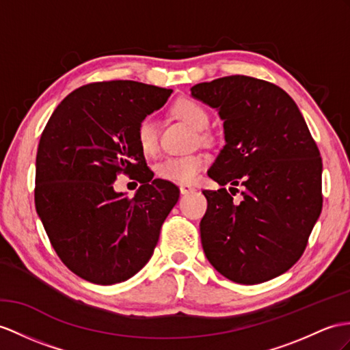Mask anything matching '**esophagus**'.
Returning <instances> with one entry per match:
<instances>
[{
	"instance_id": "34e87169",
	"label": "esophagus",
	"mask_w": 350,
	"mask_h": 350,
	"mask_svg": "<svg viewBox=\"0 0 350 350\" xmlns=\"http://www.w3.org/2000/svg\"><path fill=\"white\" fill-rule=\"evenodd\" d=\"M196 189L193 185H190V184H181L180 185V191H181V194H189V193H191V191H194Z\"/></svg>"
}]
</instances>
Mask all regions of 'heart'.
<instances>
[{
	"label": "heart",
	"mask_w": 350,
	"mask_h": 350,
	"mask_svg": "<svg viewBox=\"0 0 350 350\" xmlns=\"http://www.w3.org/2000/svg\"><path fill=\"white\" fill-rule=\"evenodd\" d=\"M172 113L176 118L185 122L196 131L206 129L209 124V113L200 102L184 98L176 100L172 107ZM136 142L144 154L151 156L157 151L159 146V132L157 122L152 116H144L136 124ZM200 142H206L209 139L208 133L200 132L198 135ZM206 166V157L202 152H191L187 156H170L160 160L156 165V174L161 180L190 184L198 178L200 170Z\"/></svg>",
	"instance_id": "obj_1"
}]
</instances>
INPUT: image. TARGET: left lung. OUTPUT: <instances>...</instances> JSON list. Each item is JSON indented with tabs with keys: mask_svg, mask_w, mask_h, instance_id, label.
<instances>
[{
	"mask_svg": "<svg viewBox=\"0 0 350 350\" xmlns=\"http://www.w3.org/2000/svg\"><path fill=\"white\" fill-rule=\"evenodd\" d=\"M218 109L226 146L208 175L219 190L200 221L204 255L221 275L254 285L300 260L322 211V159L300 109L276 84L230 75L191 88ZM230 192L242 186L241 204Z\"/></svg>",
	"mask_w": 350,
	"mask_h": 350,
	"instance_id": "obj_1",
	"label": "left lung"
}]
</instances>
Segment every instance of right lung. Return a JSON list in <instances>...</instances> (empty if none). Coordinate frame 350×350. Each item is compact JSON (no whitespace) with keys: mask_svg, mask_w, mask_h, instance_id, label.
Here are the masks:
<instances>
[{"mask_svg":"<svg viewBox=\"0 0 350 350\" xmlns=\"http://www.w3.org/2000/svg\"><path fill=\"white\" fill-rule=\"evenodd\" d=\"M172 90L131 80L99 81L70 93L41 133L36 208L57 257L98 285L124 282L146 266L160 228L180 198L152 180L136 142V124L165 105ZM118 173L143 185L116 193Z\"/></svg>","mask_w":350,"mask_h":350,"instance_id":"add662e5","label":"right lung"}]
</instances>
